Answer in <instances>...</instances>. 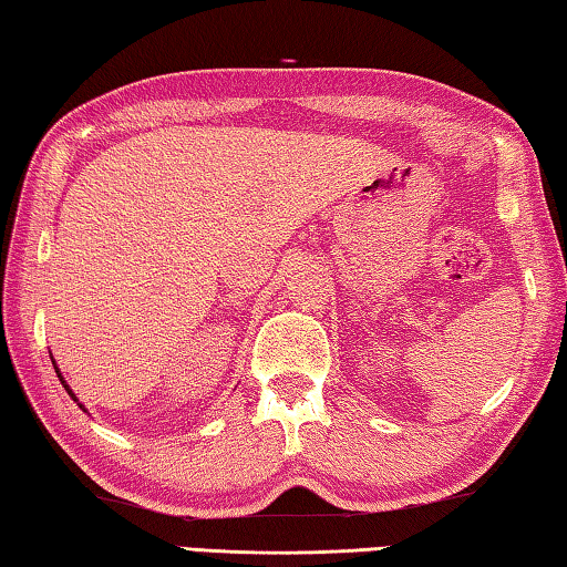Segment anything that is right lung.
Returning <instances> with one entry per match:
<instances>
[{"mask_svg":"<svg viewBox=\"0 0 567 567\" xmlns=\"http://www.w3.org/2000/svg\"><path fill=\"white\" fill-rule=\"evenodd\" d=\"M51 361H53V369H55V375H59V379H61V383H63V388H65V393H69V395L73 398V401L78 403V408H81V410H83V413H87V410H85V405H83L81 401H78V395L73 393V388H71L69 383H65V379H63V375H61V371H59V365H55V359H51Z\"/></svg>","mask_w":567,"mask_h":567,"instance_id":"add662e5","label":"right lung"}]
</instances>
